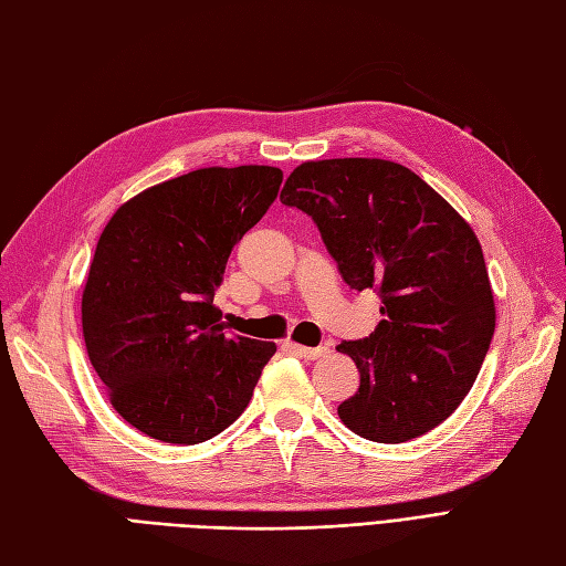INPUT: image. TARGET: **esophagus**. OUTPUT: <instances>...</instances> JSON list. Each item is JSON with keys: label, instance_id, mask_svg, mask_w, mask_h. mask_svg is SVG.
I'll list each match as a JSON object with an SVG mask.
<instances>
[{"label": "esophagus", "instance_id": "obj_1", "mask_svg": "<svg viewBox=\"0 0 566 566\" xmlns=\"http://www.w3.org/2000/svg\"><path fill=\"white\" fill-rule=\"evenodd\" d=\"M287 348H291L295 355L305 357V360H316V357H322L328 348L326 346H319V348H310V346H300V343H287Z\"/></svg>", "mask_w": 566, "mask_h": 566}]
</instances>
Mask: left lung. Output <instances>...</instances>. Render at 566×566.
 Segmentation results:
<instances>
[{
    "instance_id": "1",
    "label": "left lung",
    "mask_w": 566,
    "mask_h": 566,
    "mask_svg": "<svg viewBox=\"0 0 566 566\" xmlns=\"http://www.w3.org/2000/svg\"><path fill=\"white\" fill-rule=\"evenodd\" d=\"M281 201L314 218L343 281L381 295L375 334L336 348L360 371L340 422L381 444L430 432L471 391L497 322L473 228L424 179L381 158L302 163Z\"/></svg>"
}]
</instances>
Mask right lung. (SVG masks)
Instances as JSON below:
<instances>
[{
  "instance_id": "1",
  "label": "right lung",
  "mask_w": 566,
  "mask_h": 566,
  "mask_svg": "<svg viewBox=\"0 0 566 566\" xmlns=\"http://www.w3.org/2000/svg\"><path fill=\"white\" fill-rule=\"evenodd\" d=\"M281 182L271 165H216L144 189L107 220L81 326L109 403L139 432L199 444L252 401L275 343L228 334L213 295Z\"/></svg>"
}]
</instances>
